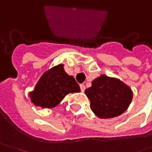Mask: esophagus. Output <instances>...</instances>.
Wrapping results in <instances>:
<instances>
[{
  "label": "esophagus",
  "instance_id": "esophagus-1",
  "mask_svg": "<svg viewBox=\"0 0 152 152\" xmlns=\"http://www.w3.org/2000/svg\"><path fill=\"white\" fill-rule=\"evenodd\" d=\"M80 89L82 91H85V85L84 84H80Z\"/></svg>",
  "mask_w": 152,
  "mask_h": 152
}]
</instances>
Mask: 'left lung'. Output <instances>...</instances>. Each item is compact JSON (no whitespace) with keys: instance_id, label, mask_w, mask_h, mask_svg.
I'll use <instances>...</instances> for the list:
<instances>
[{"instance_id":"left-lung-1","label":"left lung","mask_w":152,"mask_h":152,"mask_svg":"<svg viewBox=\"0 0 152 152\" xmlns=\"http://www.w3.org/2000/svg\"><path fill=\"white\" fill-rule=\"evenodd\" d=\"M91 101V109L100 119L119 116L131 103V89L121 81L102 75L92 82L91 87L85 90Z\"/></svg>"}]
</instances>
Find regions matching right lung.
<instances>
[{
  "mask_svg": "<svg viewBox=\"0 0 152 152\" xmlns=\"http://www.w3.org/2000/svg\"><path fill=\"white\" fill-rule=\"evenodd\" d=\"M80 87L72 76H69L63 65H57L41 76L31 94L35 106L52 108L56 106L69 93L79 92Z\"/></svg>",
  "mask_w": 152,
  "mask_h": 152,
  "instance_id": "obj_1",
  "label": "right lung"
}]
</instances>
